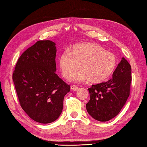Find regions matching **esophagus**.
Returning a JSON list of instances; mask_svg holds the SVG:
<instances>
[{"label": "esophagus", "mask_w": 147, "mask_h": 147, "mask_svg": "<svg viewBox=\"0 0 147 147\" xmlns=\"http://www.w3.org/2000/svg\"><path fill=\"white\" fill-rule=\"evenodd\" d=\"M78 87L76 85H73L71 86V89L72 90H74V91H76V90H78Z\"/></svg>", "instance_id": "obj_1"}]
</instances>
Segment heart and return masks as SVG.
<instances>
[{"label": "heart", "mask_w": 147, "mask_h": 147, "mask_svg": "<svg viewBox=\"0 0 147 147\" xmlns=\"http://www.w3.org/2000/svg\"><path fill=\"white\" fill-rule=\"evenodd\" d=\"M80 67L74 72L78 67ZM59 67L65 78L73 82L88 80L93 84L101 83L108 79L117 66V58L98 44L91 42L78 43L65 49L59 56Z\"/></svg>", "instance_id": "heart-1"}]
</instances>
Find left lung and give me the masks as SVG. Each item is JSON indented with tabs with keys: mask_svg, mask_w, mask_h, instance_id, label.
<instances>
[{
	"mask_svg": "<svg viewBox=\"0 0 147 147\" xmlns=\"http://www.w3.org/2000/svg\"><path fill=\"white\" fill-rule=\"evenodd\" d=\"M131 79V65L123 57L112 79L88 88L90 99L86 104L88 114L102 122L108 121L116 116L130 95Z\"/></svg>",
	"mask_w": 147,
	"mask_h": 147,
	"instance_id": "1",
	"label": "left lung"
}]
</instances>
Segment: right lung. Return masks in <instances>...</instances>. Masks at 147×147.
<instances>
[{
	"label": "right lung",
	"instance_id": "add662e5",
	"mask_svg": "<svg viewBox=\"0 0 147 147\" xmlns=\"http://www.w3.org/2000/svg\"><path fill=\"white\" fill-rule=\"evenodd\" d=\"M55 45L51 40L36 42L21 54L12 74L21 107L33 120L43 124L59 117L71 88L55 73Z\"/></svg>",
	"mask_w": 147,
	"mask_h": 147
}]
</instances>
